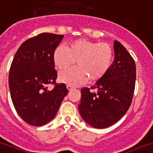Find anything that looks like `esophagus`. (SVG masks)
<instances>
[{"instance_id": "obj_1", "label": "esophagus", "mask_w": 153, "mask_h": 153, "mask_svg": "<svg viewBox=\"0 0 153 153\" xmlns=\"http://www.w3.org/2000/svg\"><path fill=\"white\" fill-rule=\"evenodd\" d=\"M67 88H68V90H69V91H71V90H73V89H74V86H72V85H67Z\"/></svg>"}]
</instances>
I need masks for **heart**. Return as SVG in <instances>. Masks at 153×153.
<instances>
[{"mask_svg": "<svg viewBox=\"0 0 153 153\" xmlns=\"http://www.w3.org/2000/svg\"><path fill=\"white\" fill-rule=\"evenodd\" d=\"M113 49L107 43H96L86 39L71 42L68 47L59 46L53 53L54 63L59 69L72 66L75 61L78 66L59 74L62 82L78 85L88 79L91 82L101 79L111 66Z\"/></svg>", "mask_w": 153, "mask_h": 153, "instance_id": "heart-1", "label": "heart"}]
</instances>
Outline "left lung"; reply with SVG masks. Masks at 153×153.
Masks as SVG:
<instances>
[{
  "label": "left lung",
  "mask_w": 153,
  "mask_h": 153,
  "mask_svg": "<svg viewBox=\"0 0 153 153\" xmlns=\"http://www.w3.org/2000/svg\"><path fill=\"white\" fill-rule=\"evenodd\" d=\"M115 58L107 72L91 87L81 89L78 106L84 121L95 128L117 123L128 110L134 91L136 66L133 58L117 40L113 43Z\"/></svg>",
  "instance_id": "8db88e82"
}]
</instances>
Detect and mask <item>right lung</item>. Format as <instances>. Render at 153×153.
<instances>
[{
	"label": "right lung",
	"mask_w": 153,
	"mask_h": 153,
	"mask_svg": "<svg viewBox=\"0 0 153 153\" xmlns=\"http://www.w3.org/2000/svg\"><path fill=\"white\" fill-rule=\"evenodd\" d=\"M64 35L43 33L25 40L18 49L9 73V88L19 116L27 124L42 126L54 119L68 90L56 84L53 53Z\"/></svg>",
	"instance_id": "1"
}]
</instances>
